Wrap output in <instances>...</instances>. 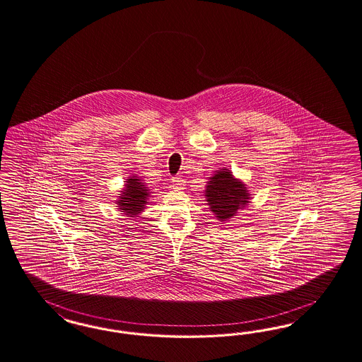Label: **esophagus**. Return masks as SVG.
I'll use <instances>...</instances> for the list:
<instances>
[{"label": "esophagus", "mask_w": 362, "mask_h": 362, "mask_svg": "<svg viewBox=\"0 0 362 362\" xmlns=\"http://www.w3.org/2000/svg\"><path fill=\"white\" fill-rule=\"evenodd\" d=\"M173 187L175 188V189H182V188L185 187L186 185V182H185V179L183 177H180V176H175V177H173Z\"/></svg>", "instance_id": "obj_1"}]
</instances>
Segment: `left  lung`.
I'll return each mask as SVG.
<instances>
[{"mask_svg": "<svg viewBox=\"0 0 362 362\" xmlns=\"http://www.w3.org/2000/svg\"><path fill=\"white\" fill-rule=\"evenodd\" d=\"M206 197L211 211L221 222L233 218L242 206L249 203V194L245 185L234 179L226 168L210 177Z\"/></svg>", "mask_w": 362, "mask_h": 362, "instance_id": "obj_1", "label": "left lung"}]
</instances>
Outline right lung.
<instances>
[{
    "instance_id": "obj_1",
    "label": "right lung",
    "mask_w": 362,
    "mask_h": 362,
    "mask_svg": "<svg viewBox=\"0 0 362 362\" xmlns=\"http://www.w3.org/2000/svg\"><path fill=\"white\" fill-rule=\"evenodd\" d=\"M125 186L127 188L123 191V195H120V200L117 202L119 207L123 212H127V215H137L139 212L143 211L144 206L147 204L148 189L136 177L128 179Z\"/></svg>"
}]
</instances>
